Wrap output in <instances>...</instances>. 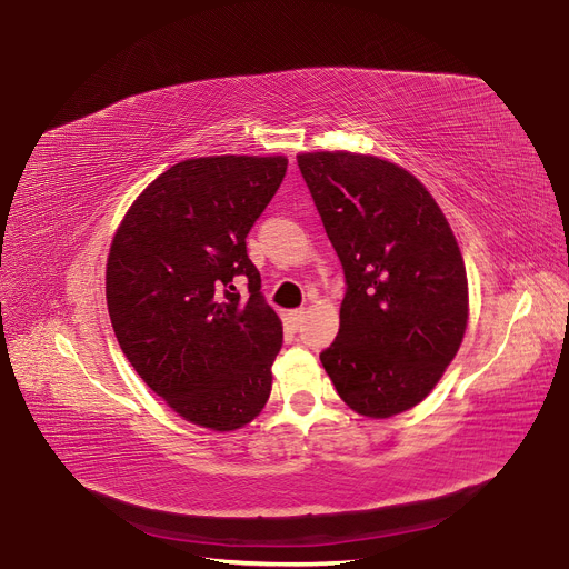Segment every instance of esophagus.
<instances>
[{
  "instance_id": "esophagus-1",
  "label": "esophagus",
  "mask_w": 569,
  "mask_h": 569,
  "mask_svg": "<svg viewBox=\"0 0 569 569\" xmlns=\"http://www.w3.org/2000/svg\"><path fill=\"white\" fill-rule=\"evenodd\" d=\"M305 316H307V311H305V309H295V311H290V313H288V320H290V325H292V327H300V325L305 322Z\"/></svg>"
}]
</instances>
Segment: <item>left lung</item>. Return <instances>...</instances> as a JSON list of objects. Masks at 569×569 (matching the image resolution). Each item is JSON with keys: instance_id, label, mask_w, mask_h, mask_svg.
I'll return each mask as SVG.
<instances>
[{"instance_id": "8db88e82", "label": "left lung", "mask_w": 569, "mask_h": 569, "mask_svg": "<svg viewBox=\"0 0 569 569\" xmlns=\"http://www.w3.org/2000/svg\"><path fill=\"white\" fill-rule=\"evenodd\" d=\"M297 166L343 264L339 335L320 352L339 397L373 420L427 399L463 341L468 279L455 232L406 168L307 152Z\"/></svg>"}]
</instances>
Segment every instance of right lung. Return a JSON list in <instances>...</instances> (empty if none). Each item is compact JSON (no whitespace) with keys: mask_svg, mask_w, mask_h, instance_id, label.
<instances>
[{"mask_svg":"<svg viewBox=\"0 0 569 569\" xmlns=\"http://www.w3.org/2000/svg\"><path fill=\"white\" fill-rule=\"evenodd\" d=\"M286 168V157L179 161L112 237L106 300L119 348L149 390L204 429H242L272 392L283 327L260 292L247 234Z\"/></svg>","mask_w":569,"mask_h":569,"instance_id":"1","label":"right lung"}]
</instances>
